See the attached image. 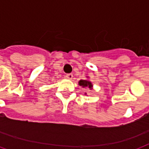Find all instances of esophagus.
<instances>
[{
  "label": "esophagus",
  "mask_w": 149,
  "mask_h": 149,
  "mask_svg": "<svg viewBox=\"0 0 149 149\" xmlns=\"http://www.w3.org/2000/svg\"><path fill=\"white\" fill-rule=\"evenodd\" d=\"M65 77H66V78L69 79H72V77H73V76H72V73H68V74L65 75Z\"/></svg>",
  "instance_id": "esophagus-1"
}]
</instances>
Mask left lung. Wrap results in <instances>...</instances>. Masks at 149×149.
<instances>
[{"mask_svg": "<svg viewBox=\"0 0 149 149\" xmlns=\"http://www.w3.org/2000/svg\"><path fill=\"white\" fill-rule=\"evenodd\" d=\"M79 86H88L89 88L91 89L92 88V84H91V83L90 81H88V80H80V81L79 82Z\"/></svg>", "mask_w": 149, "mask_h": 149, "instance_id": "8db88e82", "label": "left lung"}]
</instances>
